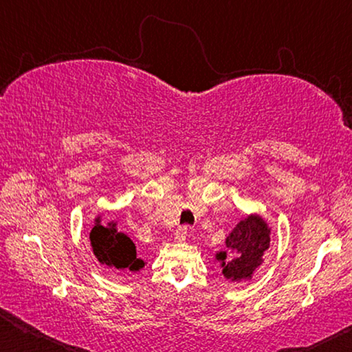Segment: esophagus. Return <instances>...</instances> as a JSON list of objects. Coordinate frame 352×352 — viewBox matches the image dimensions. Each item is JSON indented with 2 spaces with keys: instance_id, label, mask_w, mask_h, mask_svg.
<instances>
[{
  "instance_id": "1",
  "label": "esophagus",
  "mask_w": 352,
  "mask_h": 352,
  "mask_svg": "<svg viewBox=\"0 0 352 352\" xmlns=\"http://www.w3.org/2000/svg\"><path fill=\"white\" fill-rule=\"evenodd\" d=\"M186 236H188V228L186 226H182V228H178L175 231L174 239H175V242H184L186 241Z\"/></svg>"
}]
</instances>
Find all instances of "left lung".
Here are the masks:
<instances>
[{"label":"left lung","instance_id":"8db88e82","mask_svg":"<svg viewBox=\"0 0 352 352\" xmlns=\"http://www.w3.org/2000/svg\"><path fill=\"white\" fill-rule=\"evenodd\" d=\"M270 234L269 223L259 214L252 212L239 220L226 236V250L216 253L222 275L231 283L250 281L264 262V254L270 247Z\"/></svg>","mask_w":352,"mask_h":352}]
</instances>
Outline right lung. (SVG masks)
Masks as SVG:
<instances>
[{
	"label": "right lung",
	"instance_id": "right-lung-1",
	"mask_svg": "<svg viewBox=\"0 0 352 352\" xmlns=\"http://www.w3.org/2000/svg\"><path fill=\"white\" fill-rule=\"evenodd\" d=\"M90 231L93 254L102 265L118 270L140 272L146 262L136 258V247L127 234L118 231L115 220L104 223L102 216L94 217Z\"/></svg>",
	"mask_w": 352,
	"mask_h": 352
}]
</instances>
